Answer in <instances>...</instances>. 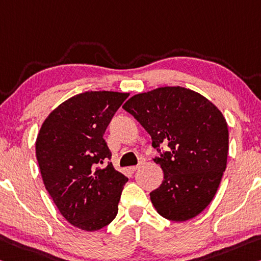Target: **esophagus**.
<instances>
[{
	"instance_id": "1",
	"label": "esophagus",
	"mask_w": 261,
	"mask_h": 261,
	"mask_svg": "<svg viewBox=\"0 0 261 261\" xmlns=\"http://www.w3.org/2000/svg\"><path fill=\"white\" fill-rule=\"evenodd\" d=\"M143 165H144V161H140V163H139L138 165H136V166L130 167V171H131V172H136V171H137V169H139L140 167H142Z\"/></svg>"
}]
</instances>
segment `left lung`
I'll use <instances>...</instances> for the list:
<instances>
[{
  "label": "left lung",
  "instance_id": "1",
  "mask_svg": "<svg viewBox=\"0 0 261 261\" xmlns=\"http://www.w3.org/2000/svg\"><path fill=\"white\" fill-rule=\"evenodd\" d=\"M123 109L137 119L160 153V187L150 193L156 212L184 222L212 202L226 168L227 124L220 110L184 87H163L132 96ZM167 145V151L163 145Z\"/></svg>",
  "mask_w": 261,
  "mask_h": 261
}]
</instances>
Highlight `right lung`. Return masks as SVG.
<instances>
[{
	"instance_id": "1",
	"label": "right lung",
	"mask_w": 261,
	"mask_h": 261,
	"mask_svg": "<svg viewBox=\"0 0 261 261\" xmlns=\"http://www.w3.org/2000/svg\"><path fill=\"white\" fill-rule=\"evenodd\" d=\"M129 94L86 92L53 110L36 142L45 188L71 224L96 231L113 222L127 177L110 163L103 135Z\"/></svg>"
}]
</instances>
